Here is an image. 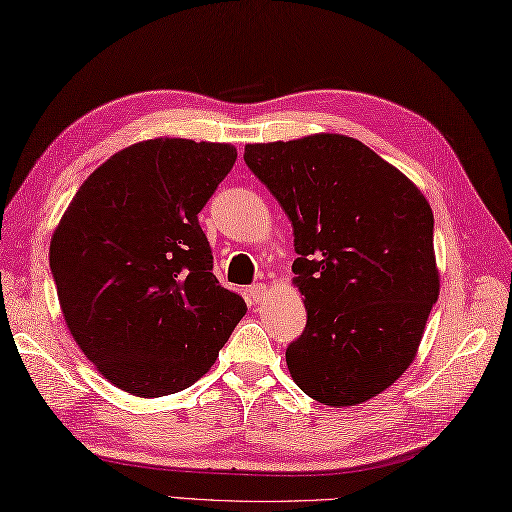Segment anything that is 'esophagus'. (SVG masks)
Listing matches in <instances>:
<instances>
[{"label":"esophagus","mask_w":512,"mask_h":512,"mask_svg":"<svg viewBox=\"0 0 512 512\" xmlns=\"http://www.w3.org/2000/svg\"><path fill=\"white\" fill-rule=\"evenodd\" d=\"M249 297H252L256 304H258V302H263V299L267 297V286H265V284H254V286H249Z\"/></svg>","instance_id":"1"}]
</instances>
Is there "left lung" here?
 I'll use <instances>...</instances> for the list:
<instances>
[{
  "label": "left lung",
  "instance_id": "1",
  "mask_svg": "<svg viewBox=\"0 0 512 512\" xmlns=\"http://www.w3.org/2000/svg\"><path fill=\"white\" fill-rule=\"evenodd\" d=\"M245 162L293 226L308 321L286 347L291 378L326 406L371 400L413 363L439 299L428 199L345 134L249 143Z\"/></svg>",
  "mask_w": 512,
  "mask_h": 512
}]
</instances>
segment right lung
<instances>
[{
	"mask_svg": "<svg viewBox=\"0 0 512 512\" xmlns=\"http://www.w3.org/2000/svg\"><path fill=\"white\" fill-rule=\"evenodd\" d=\"M236 160L230 143L149 139L99 165L49 243L67 328L102 376L136 397L197 382L247 313L213 276L197 215Z\"/></svg>",
	"mask_w": 512,
	"mask_h": 512,
	"instance_id": "add662e5",
	"label": "right lung"
}]
</instances>
